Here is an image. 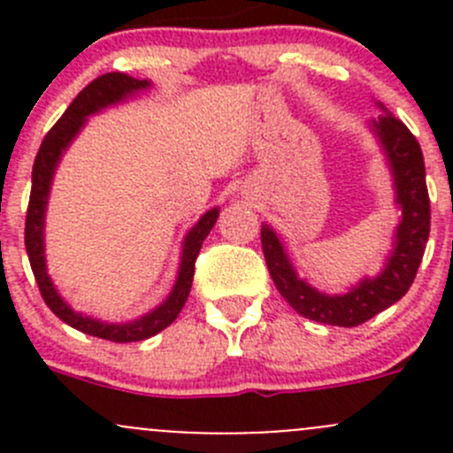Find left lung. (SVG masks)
Here are the masks:
<instances>
[{"label": "left lung", "mask_w": 453, "mask_h": 453, "mask_svg": "<svg viewBox=\"0 0 453 453\" xmlns=\"http://www.w3.org/2000/svg\"><path fill=\"white\" fill-rule=\"evenodd\" d=\"M377 107L383 113L368 122V129L386 155L395 205L399 208V223L381 272L362 278L344 294H326L309 285L307 278H300L276 230L267 223L260 227L263 254L273 285L296 311L313 322L357 326L399 303L412 287L427 245L429 197L421 146L403 122L396 120L383 104L377 103Z\"/></svg>", "instance_id": "left-lung-1"}]
</instances>
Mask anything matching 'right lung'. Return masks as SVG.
I'll return each mask as SVG.
<instances>
[{
	"mask_svg": "<svg viewBox=\"0 0 453 453\" xmlns=\"http://www.w3.org/2000/svg\"><path fill=\"white\" fill-rule=\"evenodd\" d=\"M146 89H150V81H140L129 74H122V72H111V74H103L96 81H91L72 100L65 113L58 118L57 125L50 129V134L41 142V149L35 157V166H32V190L28 217H26V252H28L32 273H35L36 285H39L45 304L52 309V313L58 319L70 324L76 331L94 337H103V340L109 342H120V344L149 340L155 333L164 331L168 324L175 322V318L184 309L186 300H188L195 276V260H197L205 236L210 234V230L217 223L219 208H210L208 212L201 214L199 221L186 232L184 243H181V258L175 285H173L166 300L159 307H155L153 311L140 315L138 319H131V322H103V319L76 311V309H72L63 300L57 285L50 278L48 263H45V210H48L54 173H57L61 157L70 149L72 142L83 131L87 118L96 116L103 109L113 107V104L127 103V100Z\"/></svg>",
	"mask_w": 453,
	"mask_h": 453,
	"instance_id": "add662e5",
	"label": "right lung"
}]
</instances>
